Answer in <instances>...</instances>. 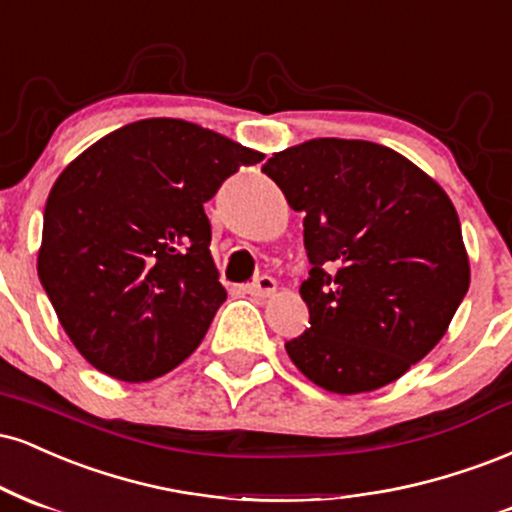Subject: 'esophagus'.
<instances>
[{
	"instance_id": "obj_1",
	"label": "esophagus",
	"mask_w": 512,
	"mask_h": 512,
	"mask_svg": "<svg viewBox=\"0 0 512 512\" xmlns=\"http://www.w3.org/2000/svg\"><path fill=\"white\" fill-rule=\"evenodd\" d=\"M275 290H278V282L270 278V275H261V278H256L251 285H246V292H249L251 297H273Z\"/></svg>"
}]
</instances>
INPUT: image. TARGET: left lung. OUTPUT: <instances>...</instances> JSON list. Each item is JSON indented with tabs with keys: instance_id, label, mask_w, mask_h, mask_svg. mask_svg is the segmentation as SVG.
Masks as SVG:
<instances>
[{
	"instance_id": "1",
	"label": "left lung",
	"mask_w": 512,
	"mask_h": 512,
	"mask_svg": "<svg viewBox=\"0 0 512 512\" xmlns=\"http://www.w3.org/2000/svg\"><path fill=\"white\" fill-rule=\"evenodd\" d=\"M263 172L304 213L309 328L285 342L302 374L338 395L388 386L446 335L470 258L446 191L371 141L314 138Z\"/></svg>"
}]
</instances>
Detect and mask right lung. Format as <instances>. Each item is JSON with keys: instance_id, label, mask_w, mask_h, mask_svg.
<instances>
[{"instance_id": "add662e5", "label": "right lung", "mask_w": 512, "mask_h": 512, "mask_svg": "<svg viewBox=\"0 0 512 512\" xmlns=\"http://www.w3.org/2000/svg\"><path fill=\"white\" fill-rule=\"evenodd\" d=\"M263 153L184 119H141L64 167L45 203L38 275L88 364L153 381L201 345L227 299L203 203Z\"/></svg>"}]
</instances>
